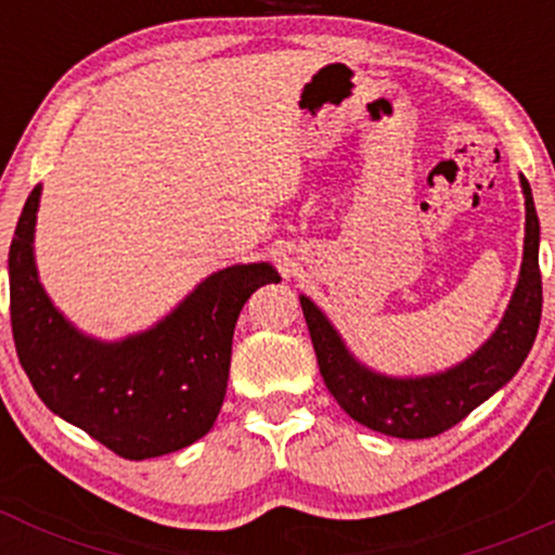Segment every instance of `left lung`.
Masks as SVG:
<instances>
[{"label":"left lung","mask_w":555,"mask_h":555,"mask_svg":"<svg viewBox=\"0 0 555 555\" xmlns=\"http://www.w3.org/2000/svg\"><path fill=\"white\" fill-rule=\"evenodd\" d=\"M525 193V256L499 328L467 360L430 375H386L349 352L339 331L310 297L299 295L323 384L349 417L393 438H433L464 420L517 375L530 354L543 313L538 247L540 221L530 182Z\"/></svg>","instance_id":"8db88e82"}]
</instances>
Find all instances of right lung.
Masks as SVG:
<instances>
[{"mask_svg": "<svg viewBox=\"0 0 555 555\" xmlns=\"http://www.w3.org/2000/svg\"><path fill=\"white\" fill-rule=\"evenodd\" d=\"M41 184L10 245V318L17 358L43 404L125 460L171 454L206 436L224 404L232 336L271 263L214 271L151 328L104 341L75 328L38 279L34 237Z\"/></svg>", "mask_w": 555, "mask_h": 555, "instance_id": "right-lung-1", "label": "right lung"}]
</instances>
